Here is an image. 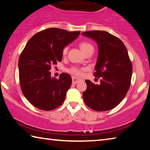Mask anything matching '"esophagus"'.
<instances>
[{"mask_svg": "<svg viewBox=\"0 0 150 150\" xmlns=\"http://www.w3.org/2000/svg\"><path fill=\"white\" fill-rule=\"evenodd\" d=\"M81 81V79H78L75 77H72V83L73 84H77L79 82H80Z\"/></svg>", "mask_w": 150, "mask_h": 150, "instance_id": "esophagus-1", "label": "esophagus"}]
</instances>
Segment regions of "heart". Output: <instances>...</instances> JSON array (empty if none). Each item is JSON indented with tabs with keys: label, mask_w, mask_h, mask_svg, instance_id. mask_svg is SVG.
Listing matches in <instances>:
<instances>
[{
	"label": "heart",
	"mask_w": 150,
	"mask_h": 150,
	"mask_svg": "<svg viewBox=\"0 0 150 150\" xmlns=\"http://www.w3.org/2000/svg\"><path fill=\"white\" fill-rule=\"evenodd\" d=\"M79 46L81 50L83 51V52L85 53L86 52H87L88 50H93L94 47L93 46L92 44H91L90 43H88L87 42H82L80 43ZM68 51V47H65L63 48L62 50V55L63 56L67 54ZM85 69L83 68H79V67H72L68 69L67 71L68 72H69L71 74L75 75L76 76H82L83 73V71H84Z\"/></svg>",
	"instance_id": "1"
}]
</instances>
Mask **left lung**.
Returning <instances> with one entry per match:
<instances>
[{
  "instance_id": "1",
  "label": "left lung",
  "mask_w": 150,
  "mask_h": 150,
  "mask_svg": "<svg viewBox=\"0 0 150 150\" xmlns=\"http://www.w3.org/2000/svg\"><path fill=\"white\" fill-rule=\"evenodd\" d=\"M97 42L98 55L94 76L100 78V84L85 80L87 89L83 100L96 111L116 107L125 97L131 84L132 65L124 43L117 37L102 30L83 32Z\"/></svg>"
}]
</instances>
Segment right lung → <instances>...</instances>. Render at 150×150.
I'll return each instance as SVG.
<instances>
[{
  "label": "right lung",
  "mask_w": 150,
  "mask_h": 150,
  "mask_svg": "<svg viewBox=\"0 0 150 150\" xmlns=\"http://www.w3.org/2000/svg\"><path fill=\"white\" fill-rule=\"evenodd\" d=\"M79 34V31L50 28L36 33L28 42L19 57V79L22 93L35 107L49 111L62 105L71 77L66 73L59 79L51 77L50 70L62 62L63 49Z\"/></svg>",
  "instance_id": "add662e5"
}]
</instances>
